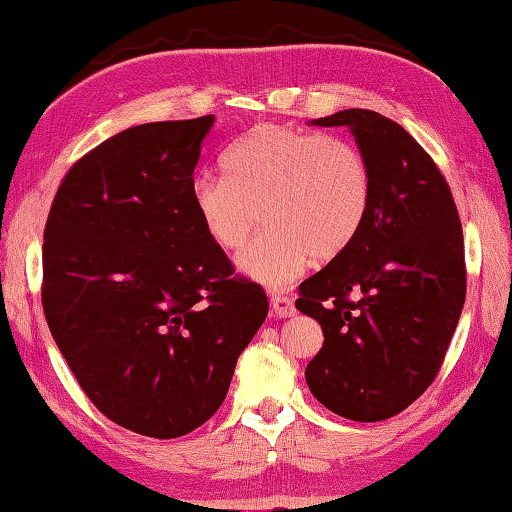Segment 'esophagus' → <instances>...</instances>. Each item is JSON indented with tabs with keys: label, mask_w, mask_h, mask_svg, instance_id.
Returning a JSON list of instances; mask_svg holds the SVG:
<instances>
[{
	"label": "esophagus",
	"mask_w": 512,
	"mask_h": 512,
	"mask_svg": "<svg viewBox=\"0 0 512 512\" xmlns=\"http://www.w3.org/2000/svg\"><path fill=\"white\" fill-rule=\"evenodd\" d=\"M271 309L275 318H289L296 314V305H293V300L289 296H282V293H275L271 298Z\"/></svg>",
	"instance_id": "1"
}]
</instances>
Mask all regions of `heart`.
I'll return each mask as SVG.
<instances>
[{"label":"heart","instance_id":"obj_1","mask_svg":"<svg viewBox=\"0 0 512 512\" xmlns=\"http://www.w3.org/2000/svg\"><path fill=\"white\" fill-rule=\"evenodd\" d=\"M223 167L225 176L192 180L194 212L212 244L235 253L259 210L266 228L239 268L266 287L293 282L309 259L339 257L370 212V164L348 137L264 124L230 146Z\"/></svg>","mask_w":512,"mask_h":512}]
</instances>
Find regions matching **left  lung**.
Wrapping results in <instances>:
<instances>
[{"mask_svg": "<svg viewBox=\"0 0 512 512\" xmlns=\"http://www.w3.org/2000/svg\"><path fill=\"white\" fill-rule=\"evenodd\" d=\"M318 126H348L372 173L357 239L300 284L296 307L323 327L305 370L316 400L357 422L402 413L433 384L461 318L463 228L431 155L375 110H341Z\"/></svg>", "mask_w": 512, "mask_h": 512, "instance_id": "1", "label": "left lung"}]
</instances>
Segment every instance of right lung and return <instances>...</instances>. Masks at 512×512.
I'll list each match as a JSON object with an SVG mask.
<instances>
[{"label": "right lung", "instance_id": "right-lung-1", "mask_svg": "<svg viewBox=\"0 0 512 512\" xmlns=\"http://www.w3.org/2000/svg\"><path fill=\"white\" fill-rule=\"evenodd\" d=\"M214 115L126 128L72 164L42 244V309L83 393L119 427L178 438L228 395L268 314L205 235L194 169Z\"/></svg>", "mask_w": 512, "mask_h": 512}]
</instances>
